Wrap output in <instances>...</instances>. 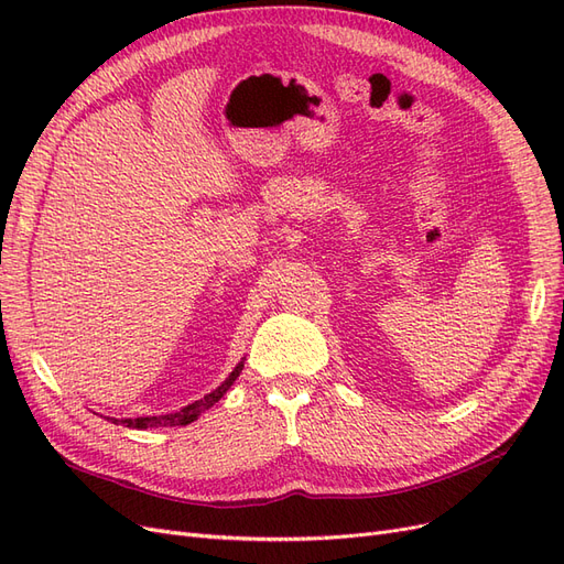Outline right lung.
<instances>
[{
  "mask_svg": "<svg viewBox=\"0 0 564 564\" xmlns=\"http://www.w3.org/2000/svg\"><path fill=\"white\" fill-rule=\"evenodd\" d=\"M243 360L246 358H241L239 366H236L229 372V377L223 381L220 387L213 389L210 393H206L202 401H194L192 405H187L183 410L171 412V414H156V416H135V420H115V416H107V420H110L112 424H121V426H129V429H140V431L142 429H163V426H185V424H192L194 420H198V416H202L206 410H210L229 391V387L234 384L236 377H239L241 370H243Z\"/></svg>",
  "mask_w": 564,
  "mask_h": 564,
  "instance_id": "add662e5",
  "label": "right lung"
}]
</instances>
